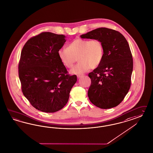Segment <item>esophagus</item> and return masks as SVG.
<instances>
[{"mask_svg": "<svg viewBox=\"0 0 153 153\" xmlns=\"http://www.w3.org/2000/svg\"><path fill=\"white\" fill-rule=\"evenodd\" d=\"M77 76L78 78H80L81 76H82V74H77Z\"/></svg>", "mask_w": 153, "mask_h": 153, "instance_id": "34e87169", "label": "esophagus"}]
</instances>
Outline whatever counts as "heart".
<instances>
[{
	"instance_id": "1",
	"label": "heart",
	"mask_w": 153,
	"mask_h": 153,
	"mask_svg": "<svg viewBox=\"0 0 153 153\" xmlns=\"http://www.w3.org/2000/svg\"><path fill=\"white\" fill-rule=\"evenodd\" d=\"M58 56L62 64L70 69L78 59L79 63L71 70V73L82 74L91 67L94 68L100 65L104 56V48L99 39L77 38L70 42L67 49L59 50Z\"/></svg>"
}]
</instances>
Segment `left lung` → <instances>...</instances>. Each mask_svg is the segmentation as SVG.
Here are the masks:
<instances>
[{
	"label": "left lung",
	"instance_id": "8db88e82",
	"mask_svg": "<svg viewBox=\"0 0 153 153\" xmlns=\"http://www.w3.org/2000/svg\"><path fill=\"white\" fill-rule=\"evenodd\" d=\"M80 36L99 39L104 48L100 65L88 74L91 81L88 93L90 102L105 109L117 106L131 83L133 59L128 42L120 32L106 27L97 28Z\"/></svg>",
	"mask_w": 153,
	"mask_h": 153
}]
</instances>
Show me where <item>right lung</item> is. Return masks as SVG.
Segmentation results:
<instances>
[{"label": "right lung", "instance_id": "1", "mask_svg": "<svg viewBox=\"0 0 153 153\" xmlns=\"http://www.w3.org/2000/svg\"><path fill=\"white\" fill-rule=\"evenodd\" d=\"M65 37L42 32L28 40L21 51L19 63L21 90L39 111L54 113L62 109L77 81L76 75L68 74L58 56Z\"/></svg>", "mask_w": 153, "mask_h": 153}]
</instances>
